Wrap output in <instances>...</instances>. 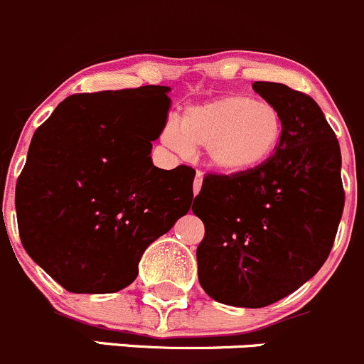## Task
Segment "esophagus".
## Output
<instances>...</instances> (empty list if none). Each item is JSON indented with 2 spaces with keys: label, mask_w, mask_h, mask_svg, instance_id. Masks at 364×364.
I'll use <instances>...</instances> for the list:
<instances>
[{
  "label": "esophagus",
  "mask_w": 364,
  "mask_h": 364,
  "mask_svg": "<svg viewBox=\"0 0 364 364\" xmlns=\"http://www.w3.org/2000/svg\"><path fill=\"white\" fill-rule=\"evenodd\" d=\"M201 183H203V171L198 170V171H196V177H194V183H193V191H194V194L200 193Z\"/></svg>",
  "instance_id": "esophagus-1"
}]
</instances>
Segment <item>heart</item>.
Instances as JSON below:
<instances>
[{
  "label": "heart",
  "instance_id": "obj_1",
  "mask_svg": "<svg viewBox=\"0 0 364 364\" xmlns=\"http://www.w3.org/2000/svg\"><path fill=\"white\" fill-rule=\"evenodd\" d=\"M282 127V115L272 103L231 95L187 108L181 124H168L161 138L181 154L207 149L208 161L220 171L243 173L273 154Z\"/></svg>",
  "mask_w": 364,
  "mask_h": 364
}]
</instances>
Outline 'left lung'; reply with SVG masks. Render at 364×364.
Listing matches in <instances>:
<instances>
[{
    "label": "left lung",
    "instance_id": "left-lung-1",
    "mask_svg": "<svg viewBox=\"0 0 364 364\" xmlns=\"http://www.w3.org/2000/svg\"><path fill=\"white\" fill-rule=\"evenodd\" d=\"M254 91L282 115L275 152L243 173H207L194 198L205 224L198 279L210 298L261 309L312 279L331 252L346 193L335 131L309 95L277 82Z\"/></svg>",
    "mask_w": 364,
    "mask_h": 364
}]
</instances>
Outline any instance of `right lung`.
<instances>
[{"mask_svg": "<svg viewBox=\"0 0 364 364\" xmlns=\"http://www.w3.org/2000/svg\"><path fill=\"white\" fill-rule=\"evenodd\" d=\"M166 85L68 96L33 134L15 191L26 252L70 293H115L193 201L196 171L152 164Z\"/></svg>", "mask_w": 364, "mask_h": 364, "instance_id": "1", "label": "right lung"}]
</instances>
